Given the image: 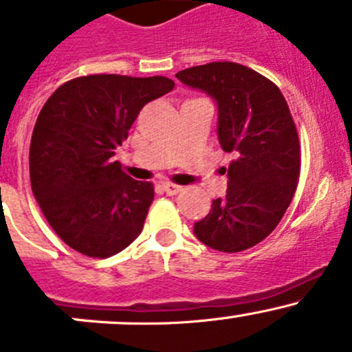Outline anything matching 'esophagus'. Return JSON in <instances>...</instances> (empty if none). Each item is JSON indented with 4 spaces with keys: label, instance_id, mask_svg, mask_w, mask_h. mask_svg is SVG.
<instances>
[{
    "label": "esophagus",
    "instance_id": "34e87169",
    "mask_svg": "<svg viewBox=\"0 0 352 352\" xmlns=\"http://www.w3.org/2000/svg\"><path fill=\"white\" fill-rule=\"evenodd\" d=\"M163 190H165L168 196H177V194L182 192L184 187L177 186V184H172V182H165V184H163Z\"/></svg>",
    "mask_w": 352,
    "mask_h": 352
}]
</instances>
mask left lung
<instances>
[{"instance_id":"8db88e82","label":"left lung","mask_w":352,"mask_h":352,"mask_svg":"<svg viewBox=\"0 0 352 352\" xmlns=\"http://www.w3.org/2000/svg\"><path fill=\"white\" fill-rule=\"evenodd\" d=\"M218 102V140L235 158L226 197L194 225L202 243L219 252L247 250L281 221L298 187V131L278 85L239 63L218 61L175 74Z\"/></svg>"}]
</instances>
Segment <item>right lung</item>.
<instances>
[{"mask_svg": "<svg viewBox=\"0 0 352 352\" xmlns=\"http://www.w3.org/2000/svg\"><path fill=\"white\" fill-rule=\"evenodd\" d=\"M165 76L88 74L49 97L30 141V184L59 239L87 257L119 254L141 233L155 197L113 162L148 102L173 90Z\"/></svg>", "mask_w": 352, "mask_h": 352, "instance_id": "right-lung-1", "label": "right lung"}]
</instances>
